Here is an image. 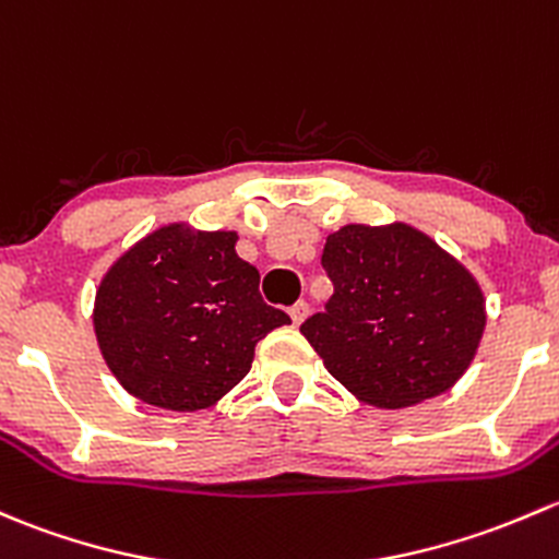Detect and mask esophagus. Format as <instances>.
Listing matches in <instances>:
<instances>
[{
    "label": "esophagus",
    "mask_w": 559,
    "mask_h": 559,
    "mask_svg": "<svg viewBox=\"0 0 559 559\" xmlns=\"http://www.w3.org/2000/svg\"><path fill=\"white\" fill-rule=\"evenodd\" d=\"M308 313H310V305L305 302V299H299V302H295L289 308V316H292V321H295V326L302 324V321L308 319Z\"/></svg>",
    "instance_id": "1"
}]
</instances>
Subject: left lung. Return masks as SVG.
<instances>
[{
  "mask_svg": "<svg viewBox=\"0 0 559 559\" xmlns=\"http://www.w3.org/2000/svg\"><path fill=\"white\" fill-rule=\"evenodd\" d=\"M334 295L299 326L324 367L372 407H413L457 383L485 332L474 275L415 227L345 225L321 254Z\"/></svg>",
  "mask_w": 559,
  "mask_h": 559,
  "instance_id": "1",
  "label": "left lung"
}]
</instances>
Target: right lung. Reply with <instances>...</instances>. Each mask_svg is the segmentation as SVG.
<instances>
[{"label":"right lung","instance_id":"obj_1","mask_svg":"<svg viewBox=\"0 0 559 559\" xmlns=\"http://www.w3.org/2000/svg\"><path fill=\"white\" fill-rule=\"evenodd\" d=\"M238 233L168 225L102 278L98 348L128 393L174 413L219 402L249 374L257 343L292 324L260 295V270L235 254Z\"/></svg>","mask_w":559,"mask_h":559}]
</instances>
